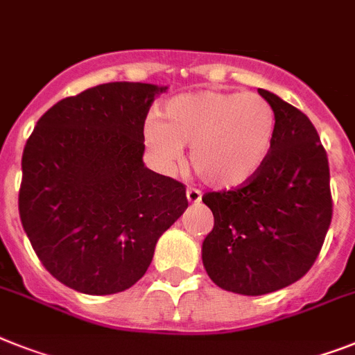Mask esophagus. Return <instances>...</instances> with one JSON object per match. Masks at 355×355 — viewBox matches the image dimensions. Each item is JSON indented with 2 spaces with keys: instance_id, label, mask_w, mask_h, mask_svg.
Segmentation results:
<instances>
[{
  "instance_id": "1",
  "label": "esophagus",
  "mask_w": 355,
  "mask_h": 355,
  "mask_svg": "<svg viewBox=\"0 0 355 355\" xmlns=\"http://www.w3.org/2000/svg\"><path fill=\"white\" fill-rule=\"evenodd\" d=\"M187 199H189V203L196 205L201 201V192L198 189H189L187 190Z\"/></svg>"
}]
</instances>
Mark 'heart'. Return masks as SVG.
<instances>
[{
    "mask_svg": "<svg viewBox=\"0 0 355 355\" xmlns=\"http://www.w3.org/2000/svg\"><path fill=\"white\" fill-rule=\"evenodd\" d=\"M143 137L161 166H172L190 145V165L214 189L250 183L270 156L276 112L257 94L199 90L174 96L148 119Z\"/></svg>",
    "mask_w": 355,
    "mask_h": 355,
    "instance_id": "heart-1",
    "label": "heart"
}]
</instances>
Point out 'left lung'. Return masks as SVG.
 Segmentation results:
<instances>
[{
  "label": "left lung",
  "mask_w": 355,
  "mask_h": 355,
  "mask_svg": "<svg viewBox=\"0 0 355 355\" xmlns=\"http://www.w3.org/2000/svg\"><path fill=\"white\" fill-rule=\"evenodd\" d=\"M276 112V139L259 174L245 187L209 192L214 228L201 259L219 288L263 295L310 270L332 219L329 159L301 110L257 89Z\"/></svg>",
  "instance_id": "left-lung-1"
}]
</instances>
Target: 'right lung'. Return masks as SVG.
<instances>
[{"instance_id": "1", "label": "right lung", "mask_w": 355, "mask_h": 355, "mask_svg": "<svg viewBox=\"0 0 355 355\" xmlns=\"http://www.w3.org/2000/svg\"><path fill=\"white\" fill-rule=\"evenodd\" d=\"M152 83L98 85L49 108L21 157L19 218L46 270L81 294L108 295L145 276L157 239L187 210L180 181L146 168Z\"/></svg>"}]
</instances>
